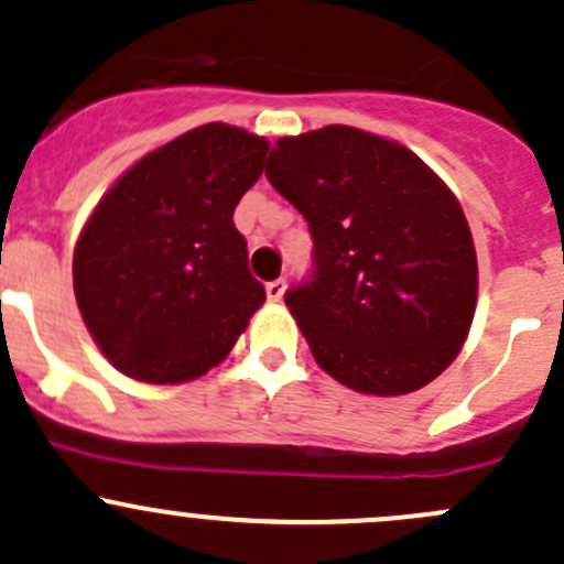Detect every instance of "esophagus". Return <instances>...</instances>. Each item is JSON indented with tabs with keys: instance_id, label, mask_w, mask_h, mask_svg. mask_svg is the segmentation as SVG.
Returning <instances> with one entry per match:
<instances>
[{
	"instance_id": "34e87169",
	"label": "esophagus",
	"mask_w": 564,
	"mask_h": 564,
	"mask_svg": "<svg viewBox=\"0 0 564 564\" xmlns=\"http://www.w3.org/2000/svg\"><path fill=\"white\" fill-rule=\"evenodd\" d=\"M283 292H286V281H283V278H278V281L267 283V297H270L272 303L283 300Z\"/></svg>"
}]
</instances>
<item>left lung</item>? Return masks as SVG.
Returning a JSON list of instances; mask_svg holds the SVG:
<instances>
[{
	"mask_svg": "<svg viewBox=\"0 0 564 564\" xmlns=\"http://www.w3.org/2000/svg\"><path fill=\"white\" fill-rule=\"evenodd\" d=\"M267 163L314 237L311 275L283 300L318 366L368 395L440 377L477 303L475 242L445 182L406 147L346 124L278 139Z\"/></svg>",
	"mask_w": 564,
	"mask_h": 564,
	"instance_id": "1",
	"label": "left lung"
}]
</instances>
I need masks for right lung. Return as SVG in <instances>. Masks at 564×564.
<instances>
[{"label": "right lung", "mask_w": 564, "mask_h": 564, "mask_svg": "<svg viewBox=\"0 0 564 564\" xmlns=\"http://www.w3.org/2000/svg\"><path fill=\"white\" fill-rule=\"evenodd\" d=\"M267 147L224 122L187 130L119 176L84 226L73 253L78 311L130 379L202 377L267 300L235 226Z\"/></svg>", "instance_id": "right-lung-1"}]
</instances>
